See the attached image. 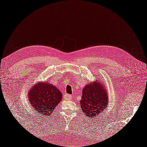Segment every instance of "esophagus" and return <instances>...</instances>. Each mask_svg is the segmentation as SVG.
Instances as JSON below:
<instances>
[{"mask_svg":"<svg viewBox=\"0 0 147 147\" xmlns=\"http://www.w3.org/2000/svg\"><path fill=\"white\" fill-rule=\"evenodd\" d=\"M64 98L67 100H71L72 99V96L69 94H65L64 95Z\"/></svg>","mask_w":147,"mask_h":147,"instance_id":"obj_1","label":"esophagus"}]
</instances>
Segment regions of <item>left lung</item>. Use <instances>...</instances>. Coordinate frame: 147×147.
Here are the masks:
<instances>
[{
    "label": "left lung",
    "mask_w": 147,
    "mask_h": 147,
    "mask_svg": "<svg viewBox=\"0 0 147 147\" xmlns=\"http://www.w3.org/2000/svg\"><path fill=\"white\" fill-rule=\"evenodd\" d=\"M97 78L96 81L86 85L82 90L81 108L88 118L101 117L108 105V90L103 81Z\"/></svg>",
    "instance_id": "8db88e82"
}]
</instances>
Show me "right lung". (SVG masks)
Here are the masks:
<instances>
[{
  "label": "right lung",
  "mask_w": 147,
  "mask_h": 147,
  "mask_svg": "<svg viewBox=\"0 0 147 147\" xmlns=\"http://www.w3.org/2000/svg\"><path fill=\"white\" fill-rule=\"evenodd\" d=\"M28 100L39 116H48L62 99V94L56 86L47 82H39L30 88Z\"/></svg>",
  "instance_id": "add662e5"
}]
</instances>
